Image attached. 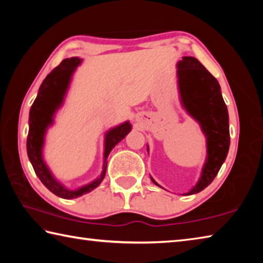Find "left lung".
<instances>
[{"instance_id":"left-lung-1","label":"left lung","mask_w":263,"mask_h":263,"mask_svg":"<svg viewBox=\"0 0 263 263\" xmlns=\"http://www.w3.org/2000/svg\"><path fill=\"white\" fill-rule=\"evenodd\" d=\"M177 79L182 105L199 123L206 138L208 155L201 179L185 194L193 195L211 183L228 157L229 112L217 79L196 58L183 57L177 62ZM152 181L159 185L153 179Z\"/></svg>"}]
</instances>
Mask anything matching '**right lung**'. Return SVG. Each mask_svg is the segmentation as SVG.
Here are the masks:
<instances>
[{"label":"right lung","mask_w":263,"mask_h":263,"mask_svg":"<svg viewBox=\"0 0 263 263\" xmlns=\"http://www.w3.org/2000/svg\"><path fill=\"white\" fill-rule=\"evenodd\" d=\"M81 61L82 59H79L77 57L62 60L60 65L57 66L47 75L41 84V87H39L38 95L35 97L32 106H31L29 117V135L28 140H26L29 160L32 163L34 173L39 177V180L42 181V183L53 194L65 199L77 198L83 194L90 193L91 190H94L100 185L105 176L106 164H108L106 159H108L111 149L131 131V124L125 122L106 132L104 139L103 171H102V174L99 179L92 181L91 183L83 185L77 190H70L65 188L52 175V173L43 159V146L44 140H45V133L47 127L53 124V117H54L55 111L60 108L62 102H64L72 75L78 66L81 64Z\"/></svg>","instance_id":"right-lung-1"}]
</instances>
